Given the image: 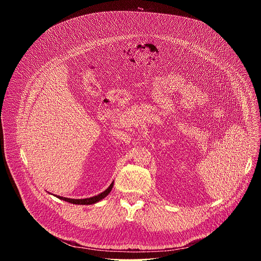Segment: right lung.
Wrapping results in <instances>:
<instances>
[{
	"mask_svg": "<svg viewBox=\"0 0 261 261\" xmlns=\"http://www.w3.org/2000/svg\"><path fill=\"white\" fill-rule=\"evenodd\" d=\"M113 187H114V181L111 182L109 187H108L105 191H103L102 193H100V194H98V195H96V196L90 197V198H85V199H71V198H67V197H63V196H57V197L60 198V199H62V200L67 201V202L73 203V204H83V205L94 204V203H96V202L102 200L104 197H106V196L110 193V191H111V189H113Z\"/></svg>",
	"mask_w": 261,
	"mask_h": 261,
	"instance_id": "add662e5",
	"label": "right lung"
}]
</instances>
